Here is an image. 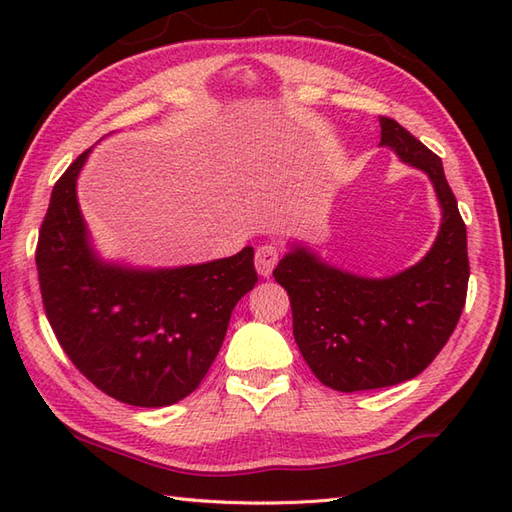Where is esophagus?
Segmentation results:
<instances>
[{
    "label": "esophagus",
    "mask_w": 512,
    "mask_h": 512,
    "mask_svg": "<svg viewBox=\"0 0 512 512\" xmlns=\"http://www.w3.org/2000/svg\"><path fill=\"white\" fill-rule=\"evenodd\" d=\"M279 246H275V244H264V246H259L257 248V253H255V268H257V273L262 275V277H270L273 275V268L277 266V262H279Z\"/></svg>",
    "instance_id": "esophagus-1"
}]
</instances>
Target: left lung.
<instances>
[{"label": "left lung", "instance_id": "obj_1", "mask_svg": "<svg viewBox=\"0 0 512 512\" xmlns=\"http://www.w3.org/2000/svg\"><path fill=\"white\" fill-rule=\"evenodd\" d=\"M380 147L427 173L436 189L442 222L429 253L374 279L295 244L273 270L288 290L301 356L323 385L345 394L405 383L427 369L458 325L469 286L466 226L442 160L387 116H380Z\"/></svg>", "mask_w": 512, "mask_h": 512}]
</instances>
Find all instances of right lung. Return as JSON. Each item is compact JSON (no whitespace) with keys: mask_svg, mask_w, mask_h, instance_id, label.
I'll use <instances>...</instances> for the list:
<instances>
[{"mask_svg":"<svg viewBox=\"0 0 512 512\" xmlns=\"http://www.w3.org/2000/svg\"><path fill=\"white\" fill-rule=\"evenodd\" d=\"M90 151L54 184L37 244L46 317L76 369L134 407H167L198 389L231 312L257 284L253 246L180 268H134L99 257L76 200Z\"/></svg>","mask_w":512,"mask_h":512,"instance_id":"add662e5","label":"right lung"}]
</instances>
